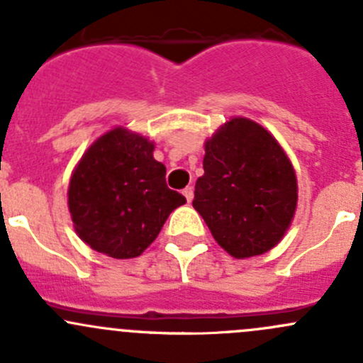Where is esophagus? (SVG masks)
Instances as JSON below:
<instances>
[{"label": "esophagus", "mask_w": 363, "mask_h": 363, "mask_svg": "<svg viewBox=\"0 0 363 363\" xmlns=\"http://www.w3.org/2000/svg\"><path fill=\"white\" fill-rule=\"evenodd\" d=\"M182 195L186 196V200H188V202H191V200H193V188H191V186H188V188L182 189Z\"/></svg>", "instance_id": "1"}]
</instances>
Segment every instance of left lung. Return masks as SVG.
I'll use <instances>...</instances> for the list:
<instances>
[{"instance_id":"8db88e82","label":"left lung","mask_w":363,"mask_h":363,"mask_svg":"<svg viewBox=\"0 0 363 363\" xmlns=\"http://www.w3.org/2000/svg\"><path fill=\"white\" fill-rule=\"evenodd\" d=\"M296 202L294 164L262 124L232 117L205 140L193 207L230 256L244 259L276 247L294 221Z\"/></svg>"}]
</instances>
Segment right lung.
Here are the masks:
<instances>
[{
  "mask_svg": "<svg viewBox=\"0 0 363 363\" xmlns=\"http://www.w3.org/2000/svg\"><path fill=\"white\" fill-rule=\"evenodd\" d=\"M155 142L116 126L98 137L73 168L68 211L77 235L116 259L137 258L186 203L168 189L167 168L155 160Z\"/></svg>",
  "mask_w": 363,
  "mask_h": 363,
  "instance_id": "right-lung-1",
  "label": "right lung"
}]
</instances>
